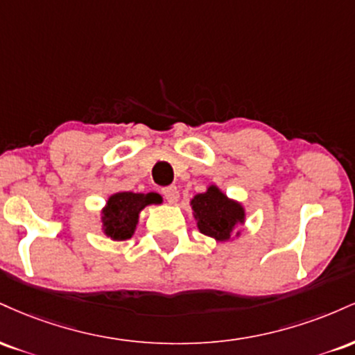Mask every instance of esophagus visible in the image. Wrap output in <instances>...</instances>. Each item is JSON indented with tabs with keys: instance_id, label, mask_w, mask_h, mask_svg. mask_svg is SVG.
<instances>
[{
	"instance_id": "34e87169",
	"label": "esophagus",
	"mask_w": 355,
	"mask_h": 355,
	"mask_svg": "<svg viewBox=\"0 0 355 355\" xmlns=\"http://www.w3.org/2000/svg\"><path fill=\"white\" fill-rule=\"evenodd\" d=\"M162 193H164V197L170 203H175L178 200V197H180V193H178V189L175 185H170V187H165V189H162Z\"/></svg>"
}]
</instances>
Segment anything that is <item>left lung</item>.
<instances>
[{
  "instance_id": "8db88e82",
  "label": "left lung",
  "mask_w": 355,
  "mask_h": 355,
  "mask_svg": "<svg viewBox=\"0 0 355 355\" xmlns=\"http://www.w3.org/2000/svg\"><path fill=\"white\" fill-rule=\"evenodd\" d=\"M197 225L202 234L217 240L230 239L232 230L243 222V209L229 200L217 187H210L205 193H198L191 200Z\"/></svg>"
}]
</instances>
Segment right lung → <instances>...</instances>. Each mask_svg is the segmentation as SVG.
Instances as JSON below:
<instances>
[{
	"label": "right lung",
	"mask_w": 355,
	"mask_h": 355,
	"mask_svg": "<svg viewBox=\"0 0 355 355\" xmlns=\"http://www.w3.org/2000/svg\"><path fill=\"white\" fill-rule=\"evenodd\" d=\"M160 202L157 193H132L120 191L110 197L103 210V227L113 240L130 239L135 232L138 214L150 203Z\"/></svg>",
	"instance_id": "right-lung-1"
}]
</instances>
